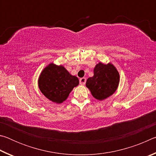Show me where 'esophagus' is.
<instances>
[{
  "label": "esophagus",
  "mask_w": 156,
  "mask_h": 156,
  "mask_svg": "<svg viewBox=\"0 0 156 156\" xmlns=\"http://www.w3.org/2000/svg\"><path fill=\"white\" fill-rule=\"evenodd\" d=\"M86 83V78H81L80 79V84L81 85H84Z\"/></svg>",
  "instance_id": "obj_1"
}]
</instances>
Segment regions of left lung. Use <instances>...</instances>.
Segmentation results:
<instances>
[{
  "mask_svg": "<svg viewBox=\"0 0 156 156\" xmlns=\"http://www.w3.org/2000/svg\"><path fill=\"white\" fill-rule=\"evenodd\" d=\"M119 83L120 75L115 66L100 62L94 67V76L87 80L86 87L94 98L103 100L114 94Z\"/></svg>",
  "mask_w": 156,
  "mask_h": 156,
  "instance_id": "obj_1",
  "label": "left lung"
}]
</instances>
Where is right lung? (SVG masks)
Returning <instances> with one entry per match:
<instances>
[{"instance_id":"add662e5","label":"right lung","mask_w":156,"mask_h":156,"mask_svg":"<svg viewBox=\"0 0 156 156\" xmlns=\"http://www.w3.org/2000/svg\"><path fill=\"white\" fill-rule=\"evenodd\" d=\"M38 87L44 96L57 104L65 101L79 84L78 78L70 74L62 65L50 63L43 69L39 76Z\"/></svg>"}]
</instances>
